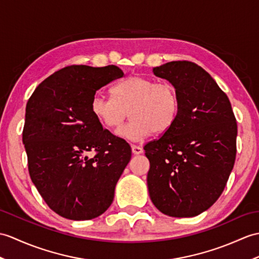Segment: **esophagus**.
<instances>
[{
  "label": "esophagus",
  "mask_w": 259,
  "mask_h": 259,
  "mask_svg": "<svg viewBox=\"0 0 259 259\" xmlns=\"http://www.w3.org/2000/svg\"><path fill=\"white\" fill-rule=\"evenodd\" d=\"M131 148H132V153L134 154H141L143 152V149L140 146H136V144H134Z\"/></svg>",
  "instance_id": "34e87169"
}]
</instances>
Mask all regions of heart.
<instances>
[{"mask_svg":"<svg viewBox=\"0 0 259 259\" xmlns=\"http://www.w3.org/2000/svg\"><path fill=\"white\" fill-rule=\"evenodd\" d=\"M179 95L169 82H158L143 76H132L112 88V97L97 93L90 109L97 120L116 129L129 116L131 121L117 135L131 141H140L169 129L179 112Z\"/></svg>","mask_w":259,"mask_h":259,"instance_id":"b5f03b06","label":"heart"}]
</instances>
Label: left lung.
Listing matches in <instances>:
<instances>
[{
    "mask_svg": "<svg viewBox=\"0 0 259 259\" xmlns=\"http://www.w3.org/2000/svg\"><path fill=\"white\" fill-rule=\"evenodd\" d=\"M179 95V112L159 139L144 146L149 195L160 212L193 218L223 192L236 157L237 123L230 99L206 70L170 62L153 68Z\"/></svg>",
    "mask_w": 259,
    "mask_h": 259,
    "instance_id": "1",
    "label": "left lung"
}]
</instances>
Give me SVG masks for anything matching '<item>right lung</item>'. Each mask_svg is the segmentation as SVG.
Instances as JSON below:
<instances>
[{"instance_id": "1", "label": "right lung", "mask_w": 259, "mask_h": 259, "mask_svg": "<svg viewBox=\"0 0 259 259\" xmlns=\"http://www.w3.org/2000/svg\"><path fill=\"white\" fill-rule=\"evenodd\" d=\"M123 71L117 66H68L51 75L28 99L23 130L32 182L65 219L98 218L111 205L131 159L128 142L104 130L90 109L98 89ZM89 152H96L93 158Z\"/></svg>"}]
</instances>
